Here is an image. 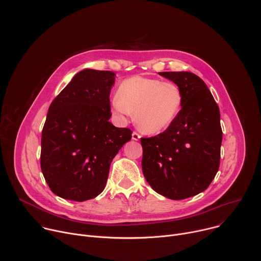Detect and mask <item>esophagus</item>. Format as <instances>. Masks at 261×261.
Wrapping results in <instances>:
<instances>
[{"label": "esophagus", "instance_id": "1", "mask_svg": "<svg viewBox=\"0 0 261 261\" xmlns=\"http://www.w3.org/2000/svg\"><path fill=\"white\" fill-rule=\"evenodd\" d=\"M139 138H140V135L137 132L132 133V139L133 140H139Z\"/></svg>", "mask_w": 261, "mask_h": 261}]
</instances>
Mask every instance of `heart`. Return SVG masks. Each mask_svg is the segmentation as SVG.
I'll list each match as a JSON object with an SVG mask.
<instances>
[{"mask_svg": "<svg viewBox=\"0 0 261 261\" xmlns=\"http://www.w3.org/2000/svg\"><path fill=\"white\" fill-rule=\"evenodd\" d=\"M118 95L111 101L115 115L126 121L134 113L137 128L145 134H156L168 128L182 103L180 89L175 84L142 76L124 81Z\"/></svg>", "mask_w": 261, "mask_h": 261, "instance_id": "b5f03b06", "label": "heart"}]
</instances>
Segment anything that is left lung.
<instances>
[{
    "instance_id": "1",
    "label": "left lung",
    "mask_w": 261,
    "mask_h": 261,
    "mask_svg": "<svg viewBox=\"0 0 261 261\" xmlns=\"http://www.w3.org/2000/svg\"><path fill=\"white\" fill-rule=\"evenodd\" d=\"M182 95L181 108L162 133L140 138L142 172L153 190L173 200L204 191L220 165L219 107L204 82L191 72H160Z\"/></svg>"
}]
</instances>
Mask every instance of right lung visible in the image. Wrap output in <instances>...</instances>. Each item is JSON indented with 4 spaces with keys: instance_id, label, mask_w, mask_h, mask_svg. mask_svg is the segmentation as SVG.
Masks as SVG:
<instances>
[{
    "instance_id": "1",
    "label": "right lung",
    "mask_w": 261,
    "mask_h": 261,
    "mask_svg": "<svg viewBox=\"0 0 261 261\" xmlns=\"http://www.w3.org/2000/svg\"><path fill=\"white\" fill-rule=\"evenodd\" d=\"M116 74L85 69L51 102L42 130L40 164L58 196L85 201L105 188L109 167L132 131L109 122Z\"/></svg>"
}]
</instances>
